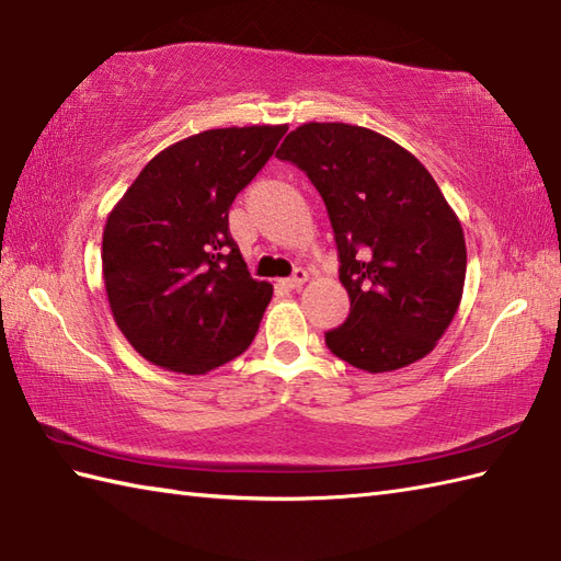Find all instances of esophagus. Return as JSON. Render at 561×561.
I'll return each mask as SVG.
<instances>
[{
	"instance_id": "obj_1",
	"label": "esophagus",
	"mask_w": 561,
	"mask_h": 561,
	"mask_svg": "<svg viewBox=\"0 0 561 561\" xmlns=\"http://www.w3.org/2000/svg\"><path fill=\"white\" fill-rule=\"evenodd\" d=\"M306 279H308L306 270H296L289 279H284V282H282V287H284V289H289V291H294V289H301L304 284H306Z\"/></svg>"
}]
</instances>
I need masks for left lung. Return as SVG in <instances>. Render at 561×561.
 <instances>
[{"instance_id": "8db88e82", "label": "left lung", "mask_w": 561, "mask_h": 561, "mask_svg": "<svg viewBox=\"0 0 561 561\" xmlns=\"http://www.w3.org/2000/svg\"><path fill=\"white\" fill-rule=\"evenodd\" d=\"M325 202L350 316L328 350L362 371L410 366L456 316L468 253L462 226L420 159L359 125L306 123L277 151Z\"/></svg>"}]
</instances>
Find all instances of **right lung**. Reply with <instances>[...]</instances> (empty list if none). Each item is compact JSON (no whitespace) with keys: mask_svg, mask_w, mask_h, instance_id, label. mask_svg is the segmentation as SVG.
Wrapping results in <instances>:
<instances>
[{"mask_svg":"<svg viewBox=\"0 0 561 561\" xmlns=\"http://www.w3.org/2000/svg\"><path fill=\"white\" fill-rule=\"evenodd\" d=\"M287 125L221 127L157 153L103 229V282L117 328L147 362L199 376L243 354L272 299L250 277L229 209Z\"/></svg>","mask_w":561,"mask_h":561,"instance_id":"right-lung-1","label":"right lung"}]
</instances>
